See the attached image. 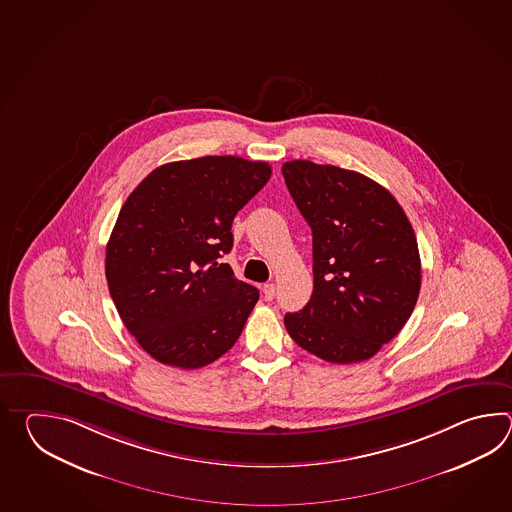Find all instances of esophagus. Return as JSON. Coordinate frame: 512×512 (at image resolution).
I'll use <instances>...</instances> for the list:
<instances>
[{"label":"esophagus","instance_id":"34e87169","mask_svg":"<svg viewBox=\"0 0 512 512\" xmlns=\"http://www.w3.org/2000/svg\"><path fill=\"white\" fill-rule=\"evenodd\" d=\"M261 291H263V298H265L267 302H271L272 298H274V294H276V287H274V283H265Z\"/></svg>","mask_w":512,"mask_h":512}]
</instances>
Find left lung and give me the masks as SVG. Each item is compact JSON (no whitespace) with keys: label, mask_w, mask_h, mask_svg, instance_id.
Returning a JSON list of instances; mask_svg holds the SVG:
<instances>
[{"label":"left lung","mask_w":512,"mask_h":512,"mask_svg":"<svg viewBox=\"0 0 512 512\" xmlns=\"http://www.w3.org/2000/svg\"><path fill=\"white\" fill-rule=\"evenodd\" d=\"M283 179L313 232V294L283 322L294 342L335 364L368 360L403 329L421 258L403 208L370 177L289 161Z\"/></svg>","instance_id":"8db88e82"}]
</instances>
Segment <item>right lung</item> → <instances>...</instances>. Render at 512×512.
I'll list each match as a JSON object with an SVG mask.
<instances>
[{"label": "right lung", "instance_id": "obj_1", "mask_svg": "<svg viewBox=\"0 0 512 512\" xmlns=\"http://www.w3.org/2000/svg\"><path fill=\"white\" fill-rule=\"evenodd\" d=\"M271 166L234 155L175 161L144 177L106 247L109 294L141 348L196 370L225 355L258 302L234 278L232 221L271 179Z\"/></svg>", "mask_w": 512, "mask_h": 512}]
</instances>
